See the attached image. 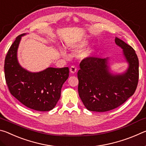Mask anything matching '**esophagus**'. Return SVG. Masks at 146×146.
Wrapping results in <instances>:
<instances>
[{"label":"esophagus","instance_id":"esophagus-1","mask_svg":"<svg viewBox=\"0 0 146 146\" xmlns=\"http://www.w3.org/2000/svg\"><path fill=\"white\" fill-rule=\"evenodd\" d=\"M70 72L71 73L74 74V73H75L76 72V71H77V69H76V68L75 67V66H72L70 68Z\"/></svg>","mask_w":146,"mask_h":146}]
</instances>
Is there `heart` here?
I'll use <instances>...</instances> for the list:
<instances>
[{
    "label": "heart",
    "mask_w": 146,
    "mask_h": 146,
    "mask_svg": "<svg viewBox=\"0 0 146 146\" xmlns=\"http://www.w3.org/2000/svg\"><path fill=\"white\" fill-rule=\"evenodd\" d=\"M88 45H89L88 41L85 40H82L80 41L76 42H73L72 44H70L68 47H69V48L71 49V50L77 51L82 50V49L85 48L86 47H87ZM93 50H92V49H89V50L86 51V52L84 53V55L85 56H90L91 54L93 53ZM61 53H62V55L64 56H67V54H66L65 51L63 50L61 51Z\"/></svg>",
    "instance_id": "b5f03b06"
}]
</instances>
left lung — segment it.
<instances>
[{
  "instance_id": "8db88e82",
  "label": "left lung",
  "mask_w": 146,
  "mask_h": 146,
  "mask_svg": "<svg viewBox=\"0 0 146 146\" xmlns=\"http://www.w3.org/2000/svg\"><path fill=\"white\" fill-rule=\"evenodd\" d=\"M115 43L123 49L128 68L125 72L113 74L110 71L108 58L88 57L80 64L78 71L79 97L87 110L105 112L124 103L137 89L139 71L135 51L121 39Z\"/></svg>"
}]
</instances>
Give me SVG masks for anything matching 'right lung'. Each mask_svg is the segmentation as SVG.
I'll return each mask as SVG.
<instances>
[{
	"label": "right lung",
	"mask_w": 146,
	"mask_h": 146,
	"mask_svg": "<svg viewBox=\"0 0 146 146\" xmlns=\"http://www.w3.org/2000/svg\"><path fill=\"white\" fill-rule=\"evenodd\" d=\"M23 33L9 49L4 62L6 82L9 91L19 102L32 110L48 111L60 99L61 89L68 78L69 68H48L40 72H30L20 65L17 50Z\"/></svg>",
	"instance_id": "add662e5"
}]
</instances>
